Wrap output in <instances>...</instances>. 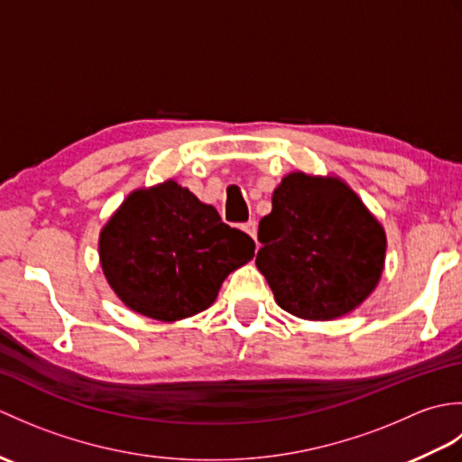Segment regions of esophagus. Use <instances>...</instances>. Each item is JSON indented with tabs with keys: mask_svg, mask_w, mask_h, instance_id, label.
<instances>
[{
	"mask_svg": "<svg viewBox=\"0 0 462 462\" xmlns=\"http://www.w3.org/2000/svg\"><path fill=\"white\" fill-rule=\"evenodd\" d=\"M242 230L248 234V236H252L254 240H256V236H258V224H256V220H248L246 224L242 226Z\"/></svg>",
	"mask_w": 462,
	"mask_h": 462,
	"instance_id": "34e87169",
	"label": "esophagus"
}]
</instances>
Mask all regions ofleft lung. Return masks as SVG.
I'll return each mask as SVG.
<instances>
[{
	"mask_svg": "<svg viewBox=\"0 0 462 462\" xmlns=\"http://www.w3.org/2000/svg\"><path fill=\"white\" fill-rule=\"evenodd\" d=\"M258 240L256 266L278 306L303 319L328 321L353 311L375 290L385 266V230L336 176H283Z\"/></svg>",
	"mask_w": 462,
	"mask_h": 462,
	"instance_id": "8db88e82",
	"label": "left lung"
}]
</instances>
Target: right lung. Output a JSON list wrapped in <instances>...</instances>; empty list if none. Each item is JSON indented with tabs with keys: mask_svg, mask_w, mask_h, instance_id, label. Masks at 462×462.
Here are the masks:
<instances>
[{
	"mask_svg": "<svg viewBox=\"0 0 462 462\" xmlns=\"http://www.w3.org/2000/svg\"><path fill=\"white\" fill-rule=\"evenodd\" d=\"M254 248L248 234L174 180L131 192L99 236L113 291L129 310L166 323L210 308Z\"/></svg>",
	"mask_w": 462,
	"mask_h": 462,
	"instance_id": "add662e5",
	"label": "right lung"
}]
</instances>
